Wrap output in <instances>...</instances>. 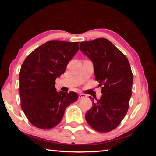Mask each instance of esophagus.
Instances as JSON below:
<instances>
[{
	"label": "esophagus",
	"instance_id": "esophagus-1",
	"mask_svg": "<svg viewBox=\"0 0 156 156\" xmlns=\"http://www.w3.org/2000/svg\"><path fill=\"white\" fill-rule=\"evenodd\" d=\"M87 97V96L85 94H78V98L80 99H81V98H86Z\"/></svg>",
	"mask_w": 156,
	"mask_h": 156
}]
</instances>
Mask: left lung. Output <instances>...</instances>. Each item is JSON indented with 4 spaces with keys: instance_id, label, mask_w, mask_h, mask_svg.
<instances>
[{
    "instance_id": "left-lung-1",
    "label": "left lung",
    "mask_w": 156,
    "mask_h": 156,
    "mask_svg": "<svg viewBox=\"0 0 156 156\" xmlns=\"http://www.w3.org/2000/svg\"><path fill=\"white\" fill-rule=\"evenodd\" d=\"M80 49L93 62L99 86L103 85L100 99L93 101L91 109L85 114L86 121L97 131H111L120 125L129 109L133 82L130 64L106 38L81 42Z\"/></svg>"
}]
</instances>
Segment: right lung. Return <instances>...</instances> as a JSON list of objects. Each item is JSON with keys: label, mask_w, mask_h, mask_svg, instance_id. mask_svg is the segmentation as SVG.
<instances>
[{"label": "right lung", "mask_w": 156, "mask_h": 156, "mask_svg": "<svg viewBox=\"0 0 156 156\" xmlns=\"http://www.w3.org/2000/svg\"><path fill=\"white\" fill-rule=\"evenodd\" d=\"M79 43L50 41L26 58L19 73L21 108L31 125L50 129L62 120L65 109L77 100L76 92H58L55 80L64 73L79 50Z\"/></svg>", "instance_id": "right-lung-1"}]
</instances>
